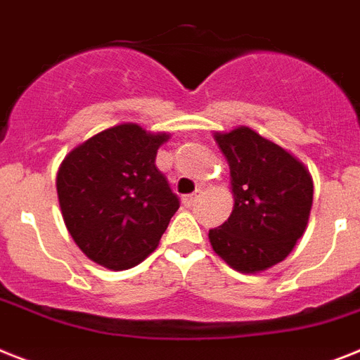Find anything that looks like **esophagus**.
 I'll use <instances>...</instances> for the list:
<instances>
[{"label":"esophagus","instance_id":"esophagus-1","mask_svg":"<svg viewBox=\"0 0 360 360\" xmlns=\"http://www.w3.org/2000/svg\"><path fill=\"white\" fill-rule=\"evenodd\" d=\"M200 193H202L200 189H197V191L193 193V195H186V197L182 198L184 206H193V204L198 200V197H200Z\"/></svg>","mask_w":360,"mask_h":360}]
</instances>
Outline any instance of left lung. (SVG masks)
I'll use <instances>...</instances> for the list:
<instances>
[{
	"label": "left lung",
	"mask_w": 360,
	"mask_h": 360,
	"mask_svg": "<svg viewBox=\"0 0 360 360\" xmlns=\"http://www.w3.org/2000/svg\"><path fill=\"white\" fill-rule=\"evenodd\" d=\"M230 165L233 210L210 243L226 265L259 274L281 263L307 228L313 176L287 148L250 127L213 132Z\"/></svg>",
	"instance_id": "8db88e82"
}]
</instances>
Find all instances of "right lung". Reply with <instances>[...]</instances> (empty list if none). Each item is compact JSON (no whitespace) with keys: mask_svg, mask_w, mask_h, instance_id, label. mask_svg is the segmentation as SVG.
Listing matches in <instances>:
<instances>
[{"mask_svg":"<svg viewBox=\"0 0 360 360\" xmlns=\"http://www.w3.org/2000/svg\"><path fill=\"white\" fill-rule=\"evenodd\" d=\"M169 132L120 123L73 147L56 173L62 219L82 254L127 270L153 254L180 202L156 167Z\"/></svg>","mask_w":360,"mask_h":360,"instance_id":"add662e5","label":"right lung"}]
</instances>
